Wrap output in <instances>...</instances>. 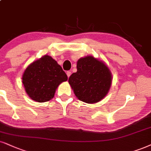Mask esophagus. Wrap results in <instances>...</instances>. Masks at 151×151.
<instances>
[{"label":"esophagus","mask_w":151,"mask_h":151,"mask_svg":"<svg viewBox=\"0 0 151 151\" xmlns=\"http://www.w3.org/2000/svg\"><path fill=\"white\" fill-rule=\"evenodd\" d=\"M66 74H67V75H68V77H70V76L71 75V72L68 71L66 72Z\"/></svg>","instance_id":"34e87169"}]
</instances>
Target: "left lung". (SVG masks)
<instances>
[{"mask_svg": "<svg viewBox=\"0 0 151 151\" xmlns=\"http://www.w3.org/2000/svg\"><path fill=\"white\" fill-rule=\"evenodd\" d=\"M77 69L68 80L76 97L88 104L102 100L112 83V74L107 65L93 56H87L78 60Z\"/></svg>", "mask_w": 151, "mask_h": 151, "instance_id": "1", "label": "left lung"}]
</instances>
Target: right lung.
<instances>
[{"label":"right lung","mask_w":151,"mask_h":151,"mask_svg":"<svg viewBox=\"0 0 151 151\" xmlns=\"http://www.w3.org/2000/svg\"><path fill=\"white\" fill-rule=\"evenodd\" d=\"M67 80L68 76L61 66L48 55L30 64L22 75L26 93L37 102L51 100L58 86Z\"/></svg>","instance_id":"obj_1"}]
</instances>
